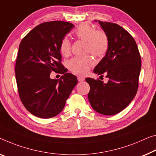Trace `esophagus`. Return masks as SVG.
Instances as JSON below:
<instances>
[{"mask_svg": "<svg viewBox=\"0 0 156 156\" xmlns=\"http://www.w3.org/2000/svg\"><path fill=\"white\" fill-rule=\"evenodd\" d=\"M77 80L79 81H83L85 80V78L83 77V76H77Z\"/></svg>", "mask_w": 156, "mask_h": 156, "instance_id": "1", "label": "esophagus"}]
</instances>
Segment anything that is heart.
<instances>
[{
    "instance_id": "1",
    "label": "heart",
    "mask_w": 156,
    "mask_h": 156,
    "mask_svg": "<svg viewBox=\"0 0 156 156\" xmlns=\"http://www.w3.org/2000/svg\"><path fill=\"white\" fill-rule=\"evenodd\" d=\"M75 34L79 39L86 42V51L96 56L106 54L109 47V39L106 33L101 30H95V28L87 23H83L76 28ZM60 51L64 56L70 54L71 44L67 37L62 39L60 44ZM95 62L90 56L75 57L68 62V68L77 75H86Z\"/></svg>"
}]
</instances>
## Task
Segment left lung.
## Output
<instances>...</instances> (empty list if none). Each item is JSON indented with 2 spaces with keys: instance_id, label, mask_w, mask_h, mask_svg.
I'll return each instance as SVG.
<instances>
[{
  "instance_id": "left-lung-1",
  "label": "left lung",
  "mask_w": 156,
  "mask_h": 156,
  "mask_svg": "<svg viewBox=\"0 0 156 156\" xmlns=\"http://www.w3.org/2000/svg\"><path fill=\"white\" fill-rule=\"evenodd\" d=\"M94 21L99 23L107 34L109 47L93 73L100 76L105 74L109 80L104 83L86 78L90 86L88 98L95 112L111 116L123 110L135 98L141 71V57L135 40L128 31L116 23Z\"/></svg>"
}]
</instances>
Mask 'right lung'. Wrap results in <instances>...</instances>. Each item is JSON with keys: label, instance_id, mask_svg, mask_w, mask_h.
<instances>
[{"label": "right lung", "instance_id": "obj_1", "mask_svg": "<svg viewBox=\"0 0 156 156\" xmlns=\"http://www.w3.org/2000/svg\"><path fill=\"white\" fill-rule=\"evenodd\" d=\"M75 27L73 23L54 21L37 26L19 47L15 76L20 99L34 116L49 119L63 109L77 79L61 63L60 44ZM64 75L59 80L50 77L51 70Z\"/></svg>", "mask_w": 156, "mask_h": 156}]
</instances>
